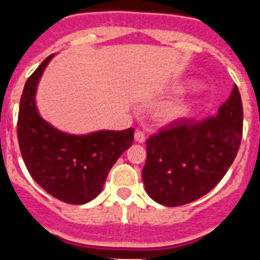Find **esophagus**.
I'll return each mask as SVG.
<instances>
[{
    "mask_svg": "<svg viewBox=\"0 0 260 260\" xmlns=\"http://www.w3.org/2000/svg\"><path fill=\"white\" fill-rule=\"evenodd\" d=\"M135 140L138 143H144L146 142V134L143 132V131H136L135 132Z\"/></svg>",
    "mask_w": 260,
    "mask_h": 260,
    "instance_id": "1",
    "label": "esophagus"
}]
</instances>
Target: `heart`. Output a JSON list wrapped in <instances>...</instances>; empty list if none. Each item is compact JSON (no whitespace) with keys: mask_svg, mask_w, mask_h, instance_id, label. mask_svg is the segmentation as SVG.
<instances>
[{"mask_svg":"<svg viewBox=\"0 0 260 260\" xmlns=\"http://www.w3.org/2000/svg\"><path fill=\"white\" fill-rule=\"evenodd\" d=\"M186 113V108L181 102H171L167 105L162 106L159 110L158 117L159 120L165 124H171V122L178 121L179 118H182Z\"/></svg>","mask_w":260,"mask_h":260,"instance_id":"1","label":"heart"}]
</instances>
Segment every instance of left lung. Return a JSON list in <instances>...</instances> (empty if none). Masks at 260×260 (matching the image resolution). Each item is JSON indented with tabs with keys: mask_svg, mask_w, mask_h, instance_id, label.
Wrapping results in <instances>:
<instances>
[{
	"mask_svg": "<svg viewBox=\"0 0 260 260\" xmlns=\"http://www.w3.org/2000/svg\"><path fill=\"white\" fill-rule=\"evenodd\" d=\"M242 135V97L235 85L214 117L179 118L147 140V194L165 206H179L209 193L234 163Z\"/></svg>",
	"mask_w": 260,
	"mask_h": 260,
	"instance_id": "obj_1",
	"label": "left lung"
}]
</instances>
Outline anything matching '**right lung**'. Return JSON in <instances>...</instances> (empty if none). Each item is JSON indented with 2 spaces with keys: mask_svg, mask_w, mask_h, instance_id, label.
I'll return each instance as SVG.
<instances>
[{
  "mask_svg": "<svg viewBox=\"0 0 260 260\" xmlns=\"http://www.w3.org/2000/svg\"><path fill=\"white\" fill-rule=\"evenodd\" d=\"M50 55L26 81L20 100L17 139L30 177L66 204L82 205L101 193L110 169L132 146L134 128L89 135L60 132L39 114L35 95Z\"/></svg>",
  "mask_w": 260,
  "mask_h": 260,
  "instance_id": "obj_1",
  "label": "right lung"
}]
</instances>
